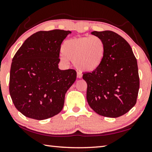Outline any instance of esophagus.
Segmentation results:
<instances>
[{"label": "esophagus", "instance_id": "esophagus-1", "mask_svg": "<svg viewBox=\"0 0 152 152\" xmlns=\"http://www.w3.org/2000/svg\"><path fill=\"white\" fill-rule=\"evenodd\" d=\"M82 77V74L80 72H77V78H81Z\"/></svg>", "mask_w": 152, "mask_h": 152}]
</instances>
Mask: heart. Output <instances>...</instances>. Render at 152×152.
I'll return each instance as SVG.
<instances>
[{
	"instance_id": "obj_1",
	"label": "heart",
	"mask_w": 152,
	"mask_h": 152,
	"mask_svg": "<svg viewBox=\"0 0 152 152\" xmlns=\"http://www.w3.org/2000/svg\"><path fill=\"white\" fill-rule=\"evenodd\" d=\"M62 62L73 60L74 65L79 70L93 72L99 69L105 59L106 44L101 38L96 36L74 38L62 44Z\"/></svg>"
}]
</instances>
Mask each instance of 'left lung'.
I'll return each mask as SVG.
<instances>
[{"label": "left lung", "instance_id": "8db88e82", "mask_svg": "<svg viewBox=\"0 0 152 152\" xmlns=\"http://www.w3.org/2000/svg\"><path fill=\"white\" fill-rule=\"evenodd\" d=\"M91 34L106 44V56L101 66L82 78L86 82V98L91 108L105 117L118 118L136 103L140 88L137 60L130 45L110 30Z\"/></svg>", "mask_w": 152, "mask_h": 152}]
</instances>
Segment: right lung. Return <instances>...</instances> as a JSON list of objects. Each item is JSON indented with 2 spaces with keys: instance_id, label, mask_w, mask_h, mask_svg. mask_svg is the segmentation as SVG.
I'll list each match as a JSON object with an SVG mask.
<instances>
[{
  "instance_id": "add662e5",
  "label": "right lung",
  "mask_w": 152,
  "mask_h": 152,
  "mask_svg": "<svg viewBox=\"0 0 152 152\" xmlns=\"http://www.w3.org/2000/svg\"><path fill=\"white\" fill-rule=\"evenodd\" d=\"M69 30L39 31L30 36L14 56L9 92L12 102L26 117L42 120L62 111L65 94L76 72L58 68L60 46Z\"/></svg>"
}]
</instances>
